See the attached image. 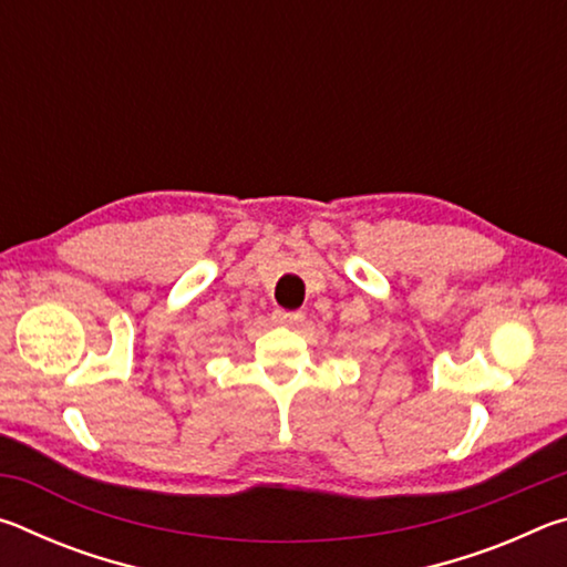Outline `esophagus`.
Listing matches in <instances>:
<instances>
[{
  "label": "esophagus",
  "mask_w": 567,
  "mask_h": 567,
  "mask_svg": "<svg viewBox=\"0 0 567 567\" xmlns=\"http://www.w3.org/2000/svg\"><path fill=\"white\" fill-rule=\"evenodd\" d=\"M305 315L302 312H290V310H275L272 322L282 324V328H292V324H300Z\"/></svg>",
  "instance_id": "1"
}]
</instances>
